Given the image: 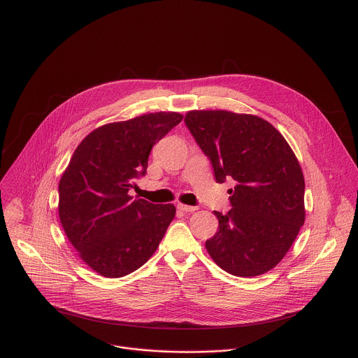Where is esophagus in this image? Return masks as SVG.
Segmentation results:
<instances>
[{"label": "esophagus", "mask_w": 358, "mask_h": 358, "mask_svg": "<svg viewBox=\"0 0 358 358\" xmlns=\"http://www.w3.org/2000/svg\"><path fill=\"white\" fill-rule=\"evenodd\" d=\"M178 210L183 211V213H193L197 210L196 206H186V204H178Z\"/></svg>", "instance_id": "obj_1"}]
</instances>
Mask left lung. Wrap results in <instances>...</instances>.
Wrapping results in <instances>:
<instances>
[{
	"label": "left lung",
	"instance_id": "8db88e82",
	"mask_svg": "<svg viewBox=\"0 0 358 358\" xmlns=\"http://www.w3.org/2000/svg\"><path fill=\"white\" fill-rule=\"evenodd\" d=\"M185 124L229 189L231 210L215 211L218 231L206 241L213 260L229 274L253 277L273 268L305 221V182L284 137L266 120L227 110H192Z\"/></svg>",
	"mask_w": 358,
	"mask_h": 358
}]
</instances>
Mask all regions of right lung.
Wrapping results in <instances>:
<instances>
[{"label":"right lung","mask_w":358,"mask_h":358,"mask_svg":"<svg viewBox=\"0 0 358 358\" xmlns=\"http://www.w3.org/2000/svg\"><path fill=\"white\" fill-rule=\"evenodd\" d=\"M183 116L159 112L88 134L59 183V215L81 259L105 277L140 268L157 250L176 208L131 197L152 147Z\"/></svg>","instance_id":"add662e5"}]
</instances>
